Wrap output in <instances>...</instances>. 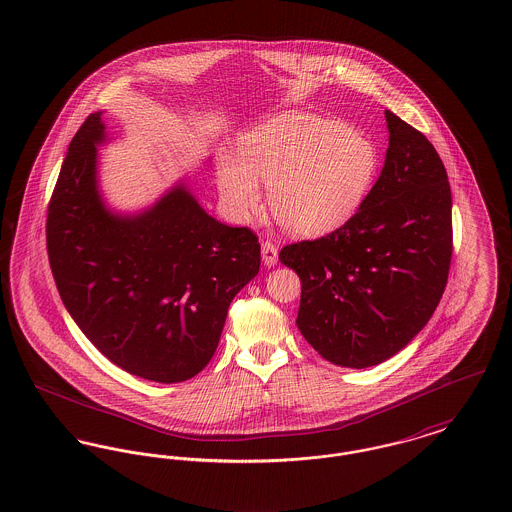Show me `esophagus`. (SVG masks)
Wrapping results in <instances>:
<instances>
[{
    "label": "esophagus",
    "mask_w": 512,
    "mask_h": 512,
    "mask_svg": "<svg viewBox=\"0 0 512 512\" xmlns=\"http://www.w3.org/2000/svg\"><path fill=\"white\" fill-rule=\"evenodd\" d=\"M261 257H263V263L267 267H275L276 263H278V247H276L273 241L265 239L261 243Z\"/></svg>",
    "instance_id": "obj_1"
}]
</instances>
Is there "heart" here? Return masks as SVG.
<instances>
[{
  "label": "heart",
  "mask_w": 512,
  "mask_h": 512,
  "mask_svg": "<svg viewBox=\"0 0 512 512\" xmlns=\"http://www.w3.org/2000/svg\"><path fill=\"white\" fill-rule=\"evenodd\" d=\"M241 156L218 161L226 208L247 220L261 206V181L276 222L296 236H321L349 222L380 169L370 138L310 113H284L253 128L241 140Z\"/></svg>",
  "instance_id": "1"
}]
</instances>
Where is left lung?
<instances>
[{"label":"left lung","instance_id":"1","mask_svg":"<svg viewBox=\"0 0 512 512\" xmlns=\"http://www.w3.org/2000/svg\"><path fill=\"white\" fill-rule=\"evenodd\" d=\"M384 169L353 218L278 259L302 282L298 329L325 360L366 368L399 353L431 319L452 261V193L423 132L386 111Z\"/></svg>","mask_w":512,"mask_h":512}]
</instances>
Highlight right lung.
<instances>
[{
  "instance_id": "1",
  "label": "right lung",
  "mask_w": 512,
  "mask_h": 512,
  "mask_svg": "<svg viewBox=\"0 0 512 512\" xmlns=\"http://www.w3.org/2000/svg\"><path fill=\"white\" fill-rule=\"evenodd\" d=\"M103 130L101 113L85 118L48 202L52 276L79 329L118 368L185 382L210 362L234 296L259 273V237L208 216L183 185L134 218L105 210L95 183Z\"/></svg>"
}]
</instances>
